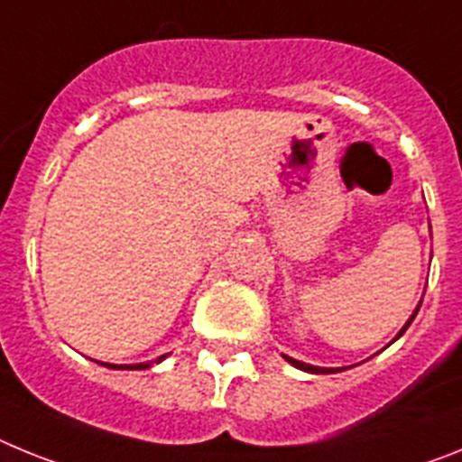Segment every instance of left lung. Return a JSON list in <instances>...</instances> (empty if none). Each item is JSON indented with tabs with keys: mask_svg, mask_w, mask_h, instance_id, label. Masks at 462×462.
<instances>
[{
	"mask_svg": "<svg viewBox=\"0 0 462 462\" xmlns=\"http://www.w3.org/2000/svg\"><path fill=\"white\" fill-rule=\"evenodd\" d=\"M416 311H419V309H416ZM416 311H414V316H416ZM414 316H411V319L407 320V326H404L402 330H400V335H398V337H402V332L407 330V328H409V323H411V320H414ZM398 337H395V339H398ZM283 358H286L288 363H292V365H295V367H298V370L311 372V374H330V372H337V370H330V367H314V365L300 363V360H295V358H288V356H283Z\"/></svg>",
	"mask_w": 462,
	"mask_h": 462,
	"instance_id": "1",
	"label": "left lung"
}]
</instances>
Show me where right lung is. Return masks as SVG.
I'll return each mask as SVG.
<instances>
[{
    "label": "right lung",
    "instance_id": "1",
    "mask_svg": "<svg viewBox=\"0 0 462 462\" xmlns=\"http://www.w3.org/2000/svg\"><path fill=\"white\" fill-rule=\"evenodd\" d=\"M162 358H167V356H162ZM106 367H118V370H146L148 365H106Z\"/></svg>",
    "mask_w": 462,
    "mask_h": 462
}]
</instances>
